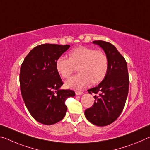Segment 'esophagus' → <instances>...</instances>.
Returning <instances> with one entry per match:
<instances>
[{
	"label": "esophagus",
	"instance_id": "1",
	"mask_svg": "<svg viewBox=\"0 0 150 150\" xmlns=\"http://www.w3.org/2000/svg\"><path fill=\"white\" fill-rule=\"evenodd\" d=\"M83 94V92H81V91H75V95H81Z\"/></svg>",
	"mask_w": 150,
	"mask_h": 150
}]
</instances>
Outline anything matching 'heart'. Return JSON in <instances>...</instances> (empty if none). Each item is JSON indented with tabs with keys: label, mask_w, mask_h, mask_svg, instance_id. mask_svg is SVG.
<instances>
[{
	"label": "heart",
	"mask_w": 150,
	"mask_h": 150,
	"mask_svg": "<svg viewBox=\"0 0 150 150\" xmlns=\"http://www.w3.org/2000/svg\"><path fill=\"white\" fill-rule=\"evenodd\" d=\"M78 67L77 75L65 81L66 87L81 89L89 84H97L106 77L108 59L102 51L79 46L69 53V58L60 56L55 62L57 73L63 78H69Z\"/></svg>",
	"instance_id": "obj_1"
}]
</instances>
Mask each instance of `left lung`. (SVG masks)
Listing matches in <instances>:
<instances>
[{"mask_svg": "<svg viewBox=\"0 0 150 150\" xmlns=\"http://www.w3.org/2000/svg\"><path fill=\"white\" fill-rule=\"evenodd\" d=\"M102 48L108 59V69L106 77L99 85L88 89V93L98 94L94 96L95 103L86 109L87 120L98 126H105L115 122L122 111L129 88L128 67L126 60L115 45L110 43L94 41Z\"/></svg>", "mask_w": 150, "mask_h": 150, "instance_id": "left-lung-1", "label": "left lung"}]
</instances>
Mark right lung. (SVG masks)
<instances>
[{"mask_svg": "<svg viewBox=\"0 0 150 150\" xmlns=\"http://www.w3.org/2000/svg\"><path fill=\"white\" fill-rule=\"evenodd\" d=\"M69 45L44 44L30 51L20 67V85L26 108L35 120L52 125L65 117V100L74 96L72 90L60 87L63 82L55 62Z\"/></svg>", "mask_w": 150, "mask_h": 150, "instance_id": "add662e5", "label": "right lung"}]
</instances>
